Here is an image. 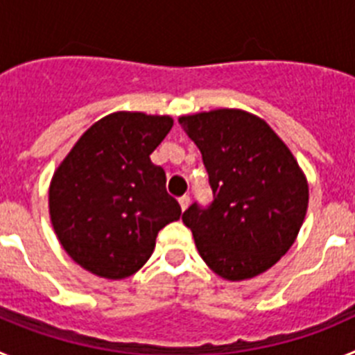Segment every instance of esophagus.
Here are the masks:
<instances>
[{
  "label": "esophagus",
  "instance_id": "34e87169",
  "mask_svg": "<svg viewBox=\"0 0 355 355\" xmlns=\"http://www.w3.org/2000/svg\"><path fill=\"white\" fill-rule=\"evenodd\" d=\"M188 205H190V197H188V196H183V197H180V206H181V211H184V209L188 208Z\"/></svg>",
  "mask_w": 355,
  "mask_h": 355
}]
</instances>
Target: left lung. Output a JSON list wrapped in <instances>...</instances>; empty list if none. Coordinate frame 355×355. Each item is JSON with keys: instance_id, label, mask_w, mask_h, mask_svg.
I'll return each instance as SVG.
<instances>
[{"instance_id": "1", "label": "left lung", "mask_w": 355, "mask_h": 355, "mask_svg": "<svg viewBox=\"0 0 355 355\" xmlns=\"http://www.w3.org/2000/svg\"><path fill=\"white\" fill-rule=\"evenodd\" d=\"M199 147L211 205L183 213L197 250L227 281L256 277L283 258L299 234L309 188L286 144L243 110L220 108L180 117Z\"/></svg>"}]
</instances>
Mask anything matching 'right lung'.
I'll return each instance as SVG.
<instances>
[{"mask_svg":"<svg viewBox=\"0 0 355 355\" xmlns=\"http://www.w3.org/2000/svg\"><path fill=\"white\" fill-rule=\"evenodd\" d=\"M172 124L168 115H106L81 135L53 174V229L85 270L130 277L150 258L159 229L181 216L165 188V171L149 158Z\"/></svg>","mask_w":355,"mask_h":355,"instance_id":"obj_1","label":"right lung"}]
</instances>
